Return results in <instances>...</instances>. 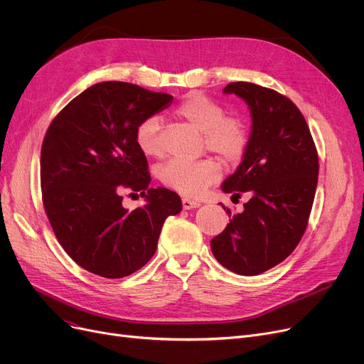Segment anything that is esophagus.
<instances>
[{
	"instance_id": "obj_1",
	"label": "esophagus",
	"mask_w": 364,
	"mask_h": 364,
	"mask_svg": "<svg viewBox=\"0 0 364 364\" xmlns=\"http://www.w3.org/2000/svg\"><path fill=\"white\" fill-rule=\"evenodd\" d=\"M181 203H183V209H193V208L200 206V202L192 200V199H188V198H183Z\"/></svg>"
}]
</instances>
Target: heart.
Wrapping results in <instances>:
<instances>
[{"label": "heart", "mask_w": 364, "mask_h": 364, "mask_svg": "<svg viewBox=\"0 0 364 364\" xmlns=\"http://www.w3.org/2000/svg\"><path fill=\"white\" fill-rule=\"evenodd\" d=\"M180 118L203 132V144L224 161H237L247 146V127L237 117H228L217 100L202 94H190L177 106ZM161 119L147 117L134 131V140L146 156L161 158L165 151ZM159 180L169 188L188 198H198L221 178V165L214 158L196 162L169 161L159 168Z\"/></svg>", "instance_id": "1"}]
</instances>
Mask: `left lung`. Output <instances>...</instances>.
Instances as JSON below:
<instances>
[{"mask_svg": "<svg viewBox=\"0 0 364 364\" xmlns=\"http://www.w3.org/2000/svg\"><path fill=\"white\" fill-rule=\"evenodd\" d=\"M223 91L243 99L252 117L243 161L223 190L251 199L211 240V250L225 269L257 276L288 258L307 228L318 155L302 113L283 94L252 82H232Z\"/></svg>", "mask_w": 364, "mask_h": 364, "instance_id": "left-lung-1", "label": "left lung"}]
</instances>
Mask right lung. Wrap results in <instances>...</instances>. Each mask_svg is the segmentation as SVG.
<instances>
[{"label": "right lung", "instance_id": "add662e5", "mask_svg": "<svg viewBox=\"0 0 364 364\" xmlns=\"http://www.w3.org/2000/svg\"><path fill=\"white\" fill-rule=\"evenodd\" d=\"M171 102V94L106 81L76 95L46 132V214L66 254L90 273L121 279L140 270L156 252L166 217L183 209L176 192L149 187V164L134 140L139 122ZM125 189L146 205L128 212Z\"/></svg>", "mask_w": 364, "mask_h": 364}]
</instances>
